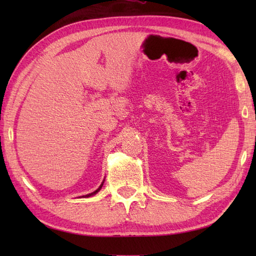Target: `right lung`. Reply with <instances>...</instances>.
Returning <instances> with one entry per match:
<instances>
[{
    "label": "right lung",
    "mask_w": 256,
    "mask_h": 256,
    "mask_svg": "<svg viewBox=\"0 0 256 256\" xmlns=\"http://www.w3.org/2000/svg\"><path fill=\"white\" fill-rule=\"evenodd\" d=\"M103 182L100 184V187L99 188H98L96 190V192H91V194H86V196H82V197H84V198H88V197H91V196H94V194H96V192H100V189L102 188V186H103ZM81 198V197H80Z\"/></svg>",
    "instance_id": "right-lung-1"
}]
</instances>
